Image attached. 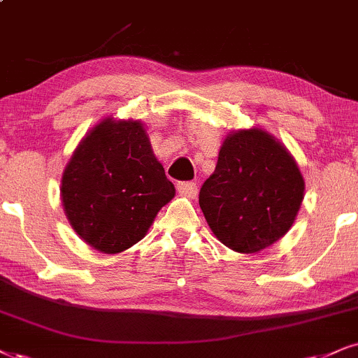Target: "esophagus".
I'll use <instances>...</instances> for the list:
<instances>
[{
  "instance_id": "esophagus-1",
  "label": "esophagus",
  "mask_w": 358,
  "mask_h": 358,
  "mask_svg": "<svg viewBox=\"0 0 358 358\" xmlns=\"http://www.w3.org/2000/svg\"><path fill=\"white\" fill-rule=\"evenodd\" d=\"M178 191L180 194H184V196L187 197H196L197 196V184L192 182V180H189V182H179L178 184Z\"/></svg>"
}]
</instances>
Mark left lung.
<instances>
[{"instance_id":"obj_1","label":"left lung","mask_w":358,"mask_h":358,"mask_svg":"<svg viewBox=\"0 0 358 358\" xmlns=\"http://www.w3.org/2000/svg\"><path fill=\"white\" fill-rule=\"evenodd\" d=\"M306 182L292 154L267 131H234L202 184L199 206L229 249L255 254L284 237L303 201Z\"/></svg>"}]
</instances>
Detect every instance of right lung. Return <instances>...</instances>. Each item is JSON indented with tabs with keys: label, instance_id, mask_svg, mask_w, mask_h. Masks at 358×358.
<instances>
[{
	"label": "right lung",
	"instance_id": "right-lung-1",
	"mask_svg": "<svg viewBox=\"0 0 358 358\" xmlns=\"http://www.w3.org/2000/svg\"><path fill=\"white\" fill-rule=\"evenodd\" d=\"M174 184L141 121L104 119L78 144L61 179L66 217L86 244L119 254L139 242Z\"/></svg>",
	"mask_w": 358,
	"mask_h": 358
}]
</instances>
